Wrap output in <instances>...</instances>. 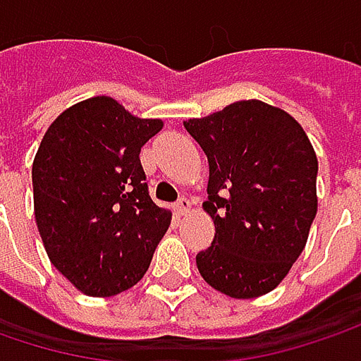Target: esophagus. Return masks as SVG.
I'll return each mask as SVG.
<instances>
[{"label":"esophagus","mask_w":361,"mask_h":361,"mask_svg":"<svg viewBox=\"0 0 361 361\" xmlns=\"http://www.w3.org/2000/svg\"><path fill=\"white\" fill-rule=\"evenodd\" d=\"M192 210V202L188 200V198H180L178 204H176V212L178 214H188Z\"/></svg>","instance_id":"esophagus-1"}]
</instances>
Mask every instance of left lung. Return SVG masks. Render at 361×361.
I'll return each mask as SVG.
<instances>
[{"instance_id":"obj_1","label":"left lung","mask_w":361,"mask_h":361,"mask_svg":"<svg viewBox=\"0 0 361 361\" xmlns=\"http://www.w3.org/2000/svg\"><path fill=\"white\" fill-rule=\"evenodd\" d=\"M185 130L208 157L214 241L196 255L204 282L231 298H257L288 276L317 214V153L288 112L241 99Z\"/></svg>"}]
</instances>
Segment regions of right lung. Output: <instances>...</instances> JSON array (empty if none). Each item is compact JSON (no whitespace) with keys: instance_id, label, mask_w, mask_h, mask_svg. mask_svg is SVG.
I'll return each instance as SVG.
<instances>
[{"instance_id":"add662e5","label":"right lung","mask_w":361,"mask_h":361,"mask_svg":"<svg viewBox=\"0 0 361 361\" xmlns=\"http://www.w3.org/2000/svg\"><path fill=\"white\" fill-rule=\"evenodd\" d=\"M163 128L108 96L56 116L32 163L34 216L51 264L87 296H114L149 269L171 212L151 200L140 147Z\"/></svg>"}]
</instances>
